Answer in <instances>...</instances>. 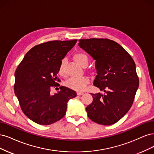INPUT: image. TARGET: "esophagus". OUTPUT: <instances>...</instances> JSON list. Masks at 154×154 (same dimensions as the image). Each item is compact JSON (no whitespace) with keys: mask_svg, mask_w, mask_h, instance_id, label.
I'll return each mask as SVG.
<instances>
[{"mask_svg":"<svg viewBox=\"0 0 154 154\" xmlns=\"http://www.w3.org/2000/svg\"><path fill=\"white\" fill-rule=\"evenodd\" d=\"M77 95L80 96V95H83V93H82V92H80V91H77Z\"/></svg>","mask_w":154,"mask_h":154,"instance_id":"obj_1","label":"esophagus"}]
</instances>
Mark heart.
<instances>
[{
	"mask_svg": "<svg viewBox=\"0 0 154 154\" xmlns=\"http://www.w3.org/2000/svg\"><path fill=\"white\" fill-rule=\"evenodd\" d=\"M73 59L81 66L84 67L86 66L89 62V57L86 53L79 52L74 54ZM66 59H63L59 63L58 68V72L61 75H64V66L65 64ZM90 81L87 77H72L66 81L65 85L66 87L72 89V90L82 91L85 89L86 86L89 83Z\"/></svg>",
	"mask_w": 154,
	"mask_h": 154,
	"instance_id": "heart-1",
	"label": "heart"
}]
</instances>
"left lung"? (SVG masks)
Listing matches in <instances>:
<instances>
[{
	"mask_svg": "<svg viewBox=\"0 0 154 154\" xmlns=\"http://www.w3.org/2000/svg\"><path fill=\"white\" fill-rule=\"evenodd\" d=\"M79 45L96 60L97 75L93 85L104 94H93L86 110L89 118L110 125L131 109L139 86L133 59L120 45L107 38L79 39Z\"/></svg>",
	"mask_w": 154,
	"mask_h": 154,
	"instance_id": "obj_1",
	"label": "left lung"
}]
</instances>
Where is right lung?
<instances>
[{"mask_svg": "<svg viewBox=\"0 0 154 154\" xmlns=\"http://www.w3.org/2000/svg\"><path fill=\"white\" fill-rule=\"evenodd\" d=\"M77 42L55 40L37 45L18 64L14 73V93L22 111L34 122L47 125L61 120L68 100L77 96L75 91L64 86L51 94V88L59 81V63Z\"/></svg>", "mask_w": 154, "mask_h": 154, "instance_id": "right-lung-1", "label": "right lung"}]
</instances>
